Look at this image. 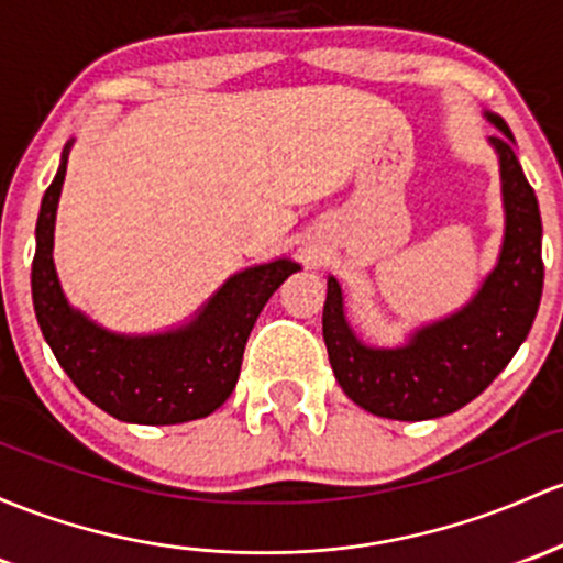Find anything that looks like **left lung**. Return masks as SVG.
<instances>
[{"instance_id":"1","label":"left lung","mask_w":563,"mask_h":563,"mask_svg":"<svg viewBox=\"0 0 563 563\" xmlns=\"http://www.w3.org/2000/svg\"><path fill=\"white\" fill-rule=\"evenodd\" d=\"M488 120L501 131L492 144L501 168L505 241L497 268L462 311L421 328L408 346L371 349L349 330L341 287L328 279L322 332L332 373L360 408L384 419L424 421L464 408L505 371L534 324L545 279L540 207L510 129L499 114L488 112Z\"/></svg>"}]
</instances>
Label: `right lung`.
Returning <instances> with one entry per match:
<instances>
[{
  "mask_svg": "<svg viewBox=\"0 0 563 563\" xmlns=\"http://www.w3.org/2000/svg\"><path fill=\"white\" fill-rule=\"evenodd\" d=\"M66 177V153L42 198L32 298L45 341L71 384L101 410L131 424L203 419L231 397L246 338L289 274L292 260L255 265L220 287L187 328L163 335H114L66 303L53 268V228Z\"/></svg>",
  "mask_w": 563,
  "mask_h": 563,
  "instance_id": "1",
  "label": "right lung"
}]
</instances>
